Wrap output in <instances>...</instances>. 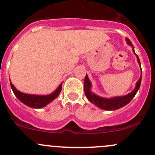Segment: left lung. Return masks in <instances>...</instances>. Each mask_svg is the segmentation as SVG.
Here are the masks:
<instances>
[{"mask_svg": "<svg viewBox=\"0 0 155 155\" xmlns=\"http://www.w3.org/2000/svg\"><path fill=\"white\" fill-rule=\"evenodd\" d=\"M127 41V44L129 45L132 46L133 48V53L136 54V58H137L138 63L139 64L141 67V63L139 61V58L138 57V55L135 53L134 48H133V44L130 41V40L129 38H126ZM142 70V68H141ZM142 72H141V76L139 78V80L136 82V88H134L132 92H130V94H127L125 96H120V97H111V98H104V97H99V96L96 95L95 94H94L93 92L91 91V84L90 82L89 79H88V76H85V81H84V91H85V96H86L87 98L88 99L90 102H91L92 104H94V105H96L97 107H100L101 109L103 110H115L120 109V108L123 107L124 106L127 105V104L130 103L132 101V99L135 97L136 94L137 93L138 90L139 89V87L141 85V81H142Z\"/></svg>", "mask_w": 155, "mask_h": 155, "instance_id": "1", "label": "left lung"}]
</instances>
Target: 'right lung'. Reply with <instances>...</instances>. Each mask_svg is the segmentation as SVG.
<instances>
[{
  "label": "right lung",
  "mask_w": 155,
  "mask_h": 155,
  "mask_svg": "<svg viewBox=\"0 0 155 155\" xmlns=\"http://www.w3.org/2000/svg\"><path fill=\"white\" fill-rule=\"evenodd\" d=\"M10 86L15 95L21 102L32 108H41L43 107H45L52 101L54 100L56 97H58L62 90V83H61L51 94H48V95H35V94H25V93L18 91L11 82H10Z\"/></svg>",
  "instance_id": "1"
}]
</instances>
